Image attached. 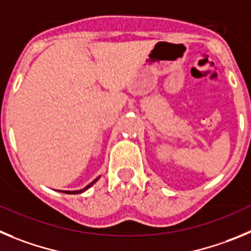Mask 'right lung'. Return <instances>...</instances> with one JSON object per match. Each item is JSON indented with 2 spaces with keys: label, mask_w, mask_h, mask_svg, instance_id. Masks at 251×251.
Listing matches in <instances>:
<instances>
[{
  "label": "right lung",
  "mask_w": 251,
  "mask_h": 251,
  "mask_svg": "<svg viewBox=\"0 0 251 251\" xmlns=\"http://www.w3.org/2000/svg\"><path fill=\"white\" fill-rule=\"evenodd\" d=\"M99 179H100V176H99V177H96V179H95L92 182H90V184L87 185L86 187H83V189H81V190H72V191H70V190H61V193H65V194H81V193H83V191H86L87 189H90V187H91L92 185L95 184V182L98 181Z\"/></svg>",
  "instance_id": "obj_1"
}]
</instances>
